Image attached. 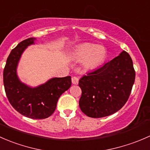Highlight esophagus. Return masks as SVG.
<instances>
[{
  "mask_svg": "<svg viewBox=\"0 0 150 150\" xmlns=\"http://www.w3.org/2000/svg\"><path fill=\"white\" fill-rule=\"evenodd\" d=\"M71 81H72V84H77L79 83V79L76 76H73L71 78Z\"/></svg>",
  "mask_w": 150,
  "mask_h": 150,
  "instance_id": "34e87169",
  "label": "esophagus"
}]
</instances>
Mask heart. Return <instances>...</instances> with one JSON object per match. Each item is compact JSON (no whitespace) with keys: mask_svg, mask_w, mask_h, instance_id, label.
<instances>
[{"mask_svg":"<svg viewBox=\"0 0 150 150\" xmlns=\"http://www.w3.org/2000/svg\"><path fill=\"white\" fill-rule=\"evenodd\" d=\"M74 58L77 60H84L83 66L87 70H92L100 66L106 55L105 47L101 45H94L86 43L79 46L74 52Z\"/></svg>","mask_w":150,"mask_h":150,"instance_id":"obj_1","label":"heart"}]
</instances>
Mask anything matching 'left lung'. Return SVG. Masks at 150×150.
Segmentation results:
<instances>
[{"instance_id": "left-lung-1", "label": "left lung", "mask_w": 150, "mask_h": 150, "mask_svg": "<svg viewBox=\"0 0 150 150\" xmlns=\"http://www.w3.org/2000/svg\"><path fill=\"white\" fill-rule=\"evenodd\" d=\"M135 80L132 58L123 51L118 56L81 77V110L91 118L115 113L126 104Z\"/></svg>"}]
</instances>
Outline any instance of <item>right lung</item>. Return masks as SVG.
Here are the masks:
<instances>
[{
    "label": "right lung",
    "mask_w": 150,
    "mask_h": 150,
    "mask_svg": "<svg viewBox=\"0 0 150 150\" xmlns=\"http://www.w3.org/2000/svg\"><path fill=\"white\" fill-rule=\"evenodd\" d=\"M36 38H30L18 43L11 50L4 70V84L9 103L19 113L33 119L48 118L56 108L61 95L71 85V76L52 78L45 84L31 87L18 79L16 69L21 54Z\"/></svg>",
    "instance_id": "1"
}]
</instances>
